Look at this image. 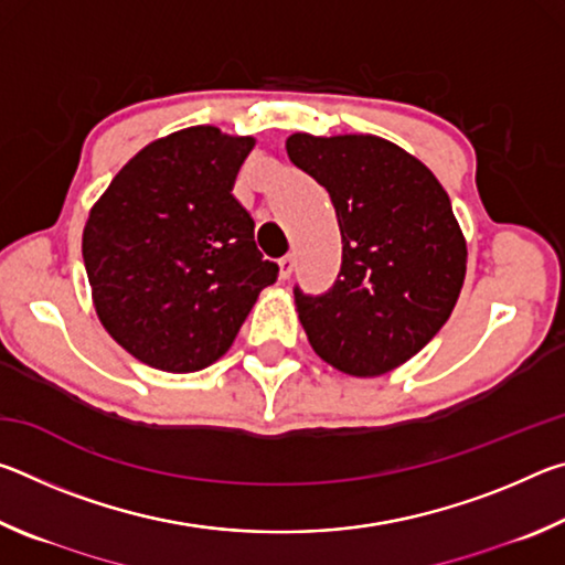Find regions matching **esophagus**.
Masks as SVG:
<instances>
[{
  "label": "esophagus",
  "instance_id": "obj_1",
  "mask_svg": "<svg viewBox=\"0 0 565 565\" xmlns=\"http://www.w3.org/2000/svg\"><path fill=\"white\" fill-rule=\"evenodd\" d=\"M294 266H296L294 254L281 256V259H279V279H289V276L294 274Z\"/></svg>",
  "mask_w": 565,
  "mask_h": 565
}]
</instances>
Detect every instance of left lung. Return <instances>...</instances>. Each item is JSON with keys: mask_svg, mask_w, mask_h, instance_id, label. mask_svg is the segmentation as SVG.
<instances>
[{"mask_svg": "<svg viewBox=\"0 0 565 565\" xmlns=\"http://www.w3.org/2000/svg\"><path fill=\"white\" fill-rule=\"evenodd\" d=\"M286 154L329 191L341 271L323 296L294 289L311 349L341 374L384 376L451 317L466 238L434 171L374 134H291Z\"/></svg>", "mask_w": 565, "mask_h": 565, "instance_id": "left-lung-1", "label": "left lung"}]
</instances>
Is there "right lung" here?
<instances>
[{"label": "right lung", "instance_id": "1", "mask_svg": "<svg viewBox=\"0 0 565 565\" xmlns=\"http://www.w3.org/2000/svg\"><path fill=\"white\" fill-rule=\"evenodd\" d=\"M254 137L189 127L134 154L82 234L94 311L134 359L167 374L212 366L276 281L232 194Z\"/></svg>", "mask_w": 565, "mask_h": 565}]
</instances>
